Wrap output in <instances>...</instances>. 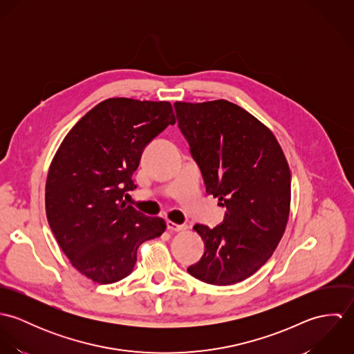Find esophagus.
Instances as JSON below:
<instances>
[{"label": "esophagus", "mask_w": 354, "mask_h": 354, "mask_svg": "<svg viewBox=\"0 0 354 354\" xmlns=\"http://www.w3.org/2000/svg\"><path fill=\"white\" fill-rule=\"evenodd\" d=\"M167 229L170 230V232H184V230H187V225H178V223H174V222H171V221H167Z\"/></svg>", "instance_id": "obj_1"}]
</instances>
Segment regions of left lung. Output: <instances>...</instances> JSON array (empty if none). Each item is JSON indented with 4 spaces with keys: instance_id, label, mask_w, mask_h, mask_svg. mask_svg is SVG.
Here are the masks:
<instances>
[{
    "instance_id": "left-lung-1",
    "label": "left lung",
    "mask_w": 354,
    "mask_h": 354,
    "mask_svg": "<svg viewBox=\"0 0 354 354\" xmlns=\"http://www.w3.org/2000/svg\"><path fill=\"white\" fill-rule=\"evenodd\" d=\"M178 128L201 167L207 195L226 208L221 225H195L202 259L188 272L226 286L254 274L278 247L290 211V170L272 132L225 101L176 102Z\"/></svg>"
}]
</instances>
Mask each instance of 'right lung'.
<instances>
[{
  "instance_id": "add662e5",
  "label": "right lung",
  "mask_w": 354,
  "mask_h": 354,
  "mask_svg": "<svg viewBox=\"0 0 354 354\" xmlns=\"http://www.w3.org/2000/svg\"><path fill=\"white\" fill-rule=\"evenodd\" d=\"M176 117L170 102L110 98L69 131L51 160L46 215L51 232L72 263L101 285L133 271L138 248L159 237L166 223L147 216L124 196L146 146Z\"/></svg>"
}]
</instances>
